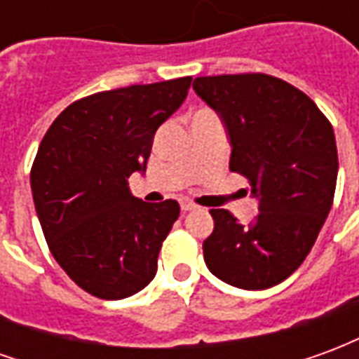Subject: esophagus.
I'll use <instances>...</instances> for the list:
<instances>
[{"label": "esophagus", "instance_id": "1", "mask_svg": "<svg viewBox=\"0 0 359 359\" xmlns=\"http://www.w3.org/2000/svg\"><path fill=\"white\" fill-rule=\"evenodd\" d=\"M180 210L184 211V213H187V211L196 210V203H192L190 200H180Z\"/></svg>", "mask_w": 359, "mask_h": 359}]
</instances>
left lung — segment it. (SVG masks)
<instances>
[{
    "instance_id": "8db88e82",
    "label": "left lung",
    "mask_w": 359,
    "mask_h": 359,
    "mask_svg": "<svg viewBox=\"0 0 359 359\" xmlns=\"http://www.w3.org/2000/svg\"><path fill=\"white\" fill-rule=\"evenodd\" d=\"M192 88L221 118L229 167L250 180L259 211L242 225L211 210L205 265L236 288H271L300 267L331 211L339 175L332 126L304 92L269 74L200 76Z\"/></svg>"
}]
</instances>
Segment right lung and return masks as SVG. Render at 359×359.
Returning a JSON list of instances; mask_svg holds the SVG:
<instances>
[{"mask_svg": "<svg viewBox=\"0 0 359 359\" xmlns=\"http://www.w3.org/2000/svg\"><path fill=\"white\" fill-rule=\"evenodd\" d=\"M190 82L184 76L79 100L38 148L30 188L43 236L67 275L97 298L123 300L156 277L180 208L134 198L128 177L146 172L154 134L187 100Z\"/></svg>", "mask_w": 359, "mask_h": 359, "instance_id": "right-lung-1", "label": "right lung"}]
</instances>
